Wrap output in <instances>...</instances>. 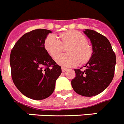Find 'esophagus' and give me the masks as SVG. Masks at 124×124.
Returning <instances> with one entry per match:
<instances>
[{
	"label": "esophagus",
	"mask_w": 124,
	"mask_h": 124,
	"mask_svg": "<svg viewBox=\"0 0 124 124\" xmlns=\"http://www.w3.org/2000/svg\"><path fill=\"white\" fill-rule=\"evenodd\" d=\"M61 70H62V72H64V71H66V70H67V68H64V67H62Z\"/></svg>",
	"instance_id": "obj_1"
}]
</instances>
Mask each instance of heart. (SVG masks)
Segmentation results:
<instances>
[{"label": "heart", "instance_id": "b5f03b06", "mask_svg": "<svg viewBox=\"0 0 124 124\" xmlns=\"http://www.w3.org/2000/svg\"><path fill=\"white\" fill-rule=\"evenodd\" d=\"M61 42L54 35H49L44 41V47L52 58H55L62 50V46L71 45L68 50L69 55H62L56 58V63L64 67H73L79 63H85L92 56L91 47L86 37L79 31H69L61 33Z\"/></svg>", "mask_w": 124, "mask_h": 124}]
</instances>
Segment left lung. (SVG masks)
<instances>
[{"label": "left lung", "mask_w": 124, "mask_h": 124, "mask_svg": "<svg viewBox=\"0 0 124 124\" xmlns=\"http://www.w3.org/2000/svg\"><path fill=\"white\" fill-rule=\"evenodd\" d=\"M84 33L91 40L93 52L84 70L75 69L76 77L71 85L78 94L91 97L102 93L111 82L116 56L106 37L93 30L85 29Z\"/></svg>", "instance_id": "obj_1"}]
</instances>
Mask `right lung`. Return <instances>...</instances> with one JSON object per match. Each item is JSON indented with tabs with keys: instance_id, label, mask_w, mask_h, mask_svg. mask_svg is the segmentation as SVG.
I'll use <instances>...</instances> for the list:
<instances>
[{
	"instance_id": "obj_1",
	"label": "right lung",
	"mask_w": 124,
	"mask_h": 124,
	"mask_svg": "<svg viewBox=\"0 0 124 124\" xmlns=\"http://www.w3.org/2000/svg\"><path fill=\"white\" fill-rule=\"evenodd\" d=\"M52 31L37 29L23 35L15 44L10 55L13 82L23 95L35 100L50 96L54 92L61 66L44 47Z\"/></svg>"
}]
</instances>
